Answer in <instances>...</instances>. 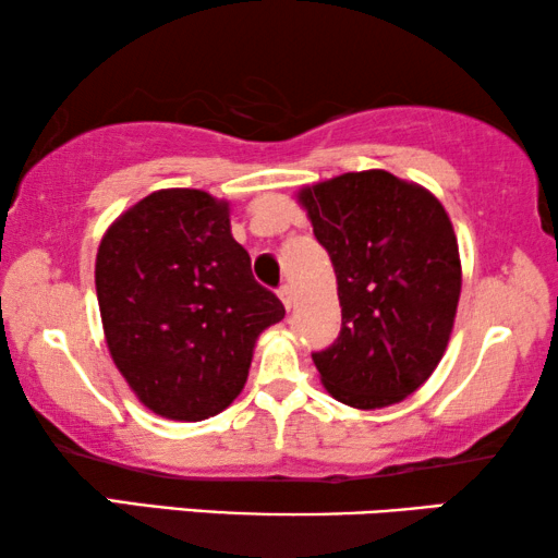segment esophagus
<instances>
[{"label": "esophagus", "instance_id": "34e87169", "mask_svg": "<svg viewBox=\"0 0 558 558\" xmlns=\"http://www.w3.org/2000/svg\"><path fill=\"white\" fill-rule=\"evenodd\" d=\"M279 296H281V302H284L287 310L294 307V289H292V287H289V284L281 287V289H279Z\"/></svg>", "mask_w": 558, "mask_h": 558}]
</instances>
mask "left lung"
Here are the masks:
<instances>
[{"label": "left lung", "instance_id": "obj_1", "mask_svg": "<svg viewBox=\"0 0 558 558\" xmlns=\"http://www.w3.org/2000/svg\"><path fill=\"white\" fill-rule=\"evenodd\" d=\"M296 197L330 254L342 307L338 340L312 353L319 378L353 409L403 401L452 335L462 289L452 220L429 190L386 170L345 172Z\"/></svg>", "mask_w": 558, "mask_h": 558}]
</instances>
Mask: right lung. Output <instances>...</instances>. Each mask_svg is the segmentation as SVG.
Returning a JSON list of instances; mask_svg holds the SVG:
<instances>
[{"label":"right lung","instance_id":"add662e5","mask_svg":"<svg viewBox=\"0 0 558 558\" xmlns=\"http://www.w3.org/2000/svg\"><path fill=\"white\" fill-rule=\"evenodd\" d=\"M96 294L109 353L144 407L203 422L231 407L256 338L284 304L251 274L228 203L203 190H157L104 233Z\"/></svg>","mask_w":558,"mask_h":558}]
</instances>
